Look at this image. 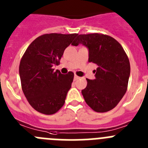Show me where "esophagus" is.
Segmentation results:
<instances>
[{"instance_id":"obj_1","label":"esophagus","mask_w":148,"mask_h":148,"mask_svg":"<svg viewBox=\"0 0 148 148\" xmlns=\"http://www.w3.org/2000/svg\"><path fill=\"white\" fill-rule=\"evenodd\" d=\"M80 77H78L77 75H74V80H77V79H79Z\"/></svg>"}]
</instances>
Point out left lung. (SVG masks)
I'll return each mask as SVG.
<instances>
[{
	"label": "left lung",
	"instance_id": "8db88e82",
	"mask_svg": "<svg viewBox=\"0 0 148 148\" xmlns=\"http://www.w3.org/2000/svg\"><path fill=\"white\" fill-rule=\"evenodd\" d=\"M88 49V62L97 65L95 79H87L82 94L88 106L103 113L117 106L127 90L130 66L128 58L118 41L106 34H79L71 43Z\"/></svg>",
	"mask_w": 148,
	"mask_h": 148
}]
</instances>
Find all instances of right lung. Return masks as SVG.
<instances>
[{"mask_svg":"<svg viewBox=\"0 0 148 148\" xmlns=\"http://www.w3.org/2000/svg\"><path fill=\"white\" fill-rule=\"evenodd\" d=\"M78 34L51 33L36 38L21 58L19 74L25 97L41 114H55L63 106L71 87L74 73L61 74L53 66L59 65L65 49Z\"/></svg>","mask_w":148,"mask_h":148,"instance_id":"obj_1","label":"right lung"}]
</instances>
